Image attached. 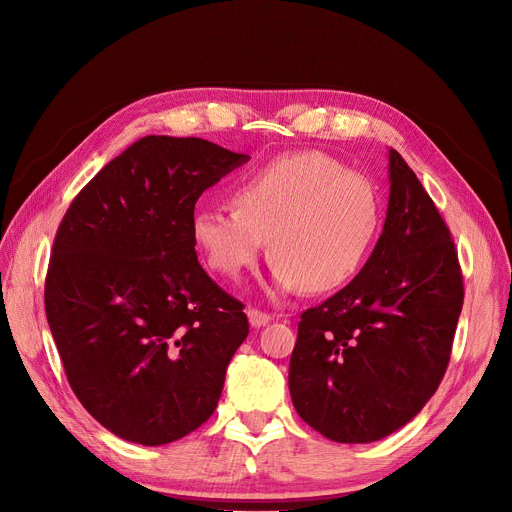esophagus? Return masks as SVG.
I'll use <instances>...</instances> for the list:
<instances>
[{
    "instance_id": "34e87169",
    "label": "esophagus",
    "mask_w": 512,
    "mask_h": 512,
    "mask_svg": "<svg viewBox=\"0 0 512 512\" xmlns=\"http://www.w3.org/2000/svg\"><path fill=\"white\" fill-rule=\"evenodd\" d=\"M247 315H249V324H251L253 328H261V326L270 324V321H272V315H270V313H263V311L255 309V307H249Z\"/></svg>"
}]
</instances>
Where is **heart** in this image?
I'll list each match as a JSON object with an SVG mask.
<instances>
[{"mask_svg":"<svg viewBox=\"0 0 512 512\" xmlns=\"http://www.w3.org/2000/svg\"><path fill=\"white\" fill-rule=\"evenodd\" d=\"M234 205H203L191 232L213 272L240 278L270 238L272 284L330 292L353 280L378 238L382 199L375 184L319 153H286L242 178Z\"/></svg>","mask_w":512,"mask_h":512,"instance_id":"obj_1","label":"heart"}]
</instances>
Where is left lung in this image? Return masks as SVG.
<instances>
[{"mask_svg":"<svg viewBox=\"0 0 512 512\" xmlns=\"http://www.w3.org/2000/svg\"><path fill=\"white\" fill-rule=\"evenodd\" d=\"M388 159L382 236L351 282L301 315L288 369L301 419L342 444L382 440L425 407L465 297L442 215L400 153Z\"/></svg>","mask_w":512,"mask_h":512,"instance_id":"8db88e82","label":"left lung"}]
</instances>
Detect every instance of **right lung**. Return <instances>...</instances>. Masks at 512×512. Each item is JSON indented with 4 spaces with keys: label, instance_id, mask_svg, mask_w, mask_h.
I'll use <instances>...</instances> for the list:
<instances>
[{
    "label": "right lung",
    "instance_id": "add662e5",
    "mask_svg": "<svg viewBox=\"0 0 512 512\" xmlns=\"http://www.w3.org/2000/svg\"><path fill=\"white\" fill-rule=\"evenodd\" d=\"M249 155L143 137L70 203L45 313L76 398L122 440L161 446L203 425L249 336L245 305L201 267L195 203Z\"/></svg>",
    "mask_w": 512,
    "mask_h": 512
}]
</instances>
